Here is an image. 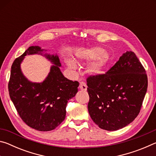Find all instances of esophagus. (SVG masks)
<instances>
[{"instance_id":"esophagus-1","label":"esophagus","mask_w":156,"mask_h":156,"mask_svg":"<svg viewBox=\"0 0 156 156\" xmlns=\"http://www.w3.org/2000/svg\"><path fill=\"white\" fill-rule=\"evenodd\" d=\"M79 89L83 91H86L87 89V84L83 83V82H80V85H79Z\"/></svg>"}]
</instances>
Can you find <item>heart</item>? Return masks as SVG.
Masks as SVG:
<instances>
[{
    "instance_id": "1",
    "label": "heart",
    "mask_w": 156,
    "mask_h": 156,
    "mask_svg": "<svg viewBox=\"0 0 156 156\" xmlns=\"http://www.w3.org/2000/svg\"><path fill=\"white\" fill-rule=\"evenodd\" d=\"M76 58L83 61H90L86 67V72L89 75L98 76L103 72L109 59V56L106 51L98 47H91L81 51L76 55ZM66 64L71 72H74L76 65L72 59L66 60Z\"/></svg>"
}]
</instances>
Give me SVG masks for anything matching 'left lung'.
Returning <instances> with one entry per match:
<instances>
[{
	"instance_id": "left-lung-1",
	"label": "left lung",
	"mask_w": 156,
	"mask_h": 156,
	"mask_svg": "<svg viewBox=\"0 0 156 156\" xmlns=\"http://www.w3.org/2000/svg\"><path fill=\"white\" fill-rule=\"evenodd\" d=\"M88 111L100 128L116 131L139 114L148 79L144 68L133 51H126L104 74L87 79Z\"/></svg>"
}]
</instances>
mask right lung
Listing matches in <instances>:
<instances>
[{"instance_id":"right-lung-1","label":"right lung","mask_w":156,"mask_h":156,"mask_svg":"<svg viewBox=\"0 0 156 156\" xmlns=\"http://www.w3.org/2000/svg\"><path fill=\"white\" fill-rule=\"evenodd\" d=\"M43 51L38 46H31L15 59L8 89L10 98L23 122L38 131H48L56 128L65 120L67 102L76 96L79 83L63 76L57 55L43 54ZM32 54L43 55L54 65L43 83H32L21 72L20 64L24 56Z\"/></svg>"}]
</instances>
